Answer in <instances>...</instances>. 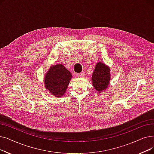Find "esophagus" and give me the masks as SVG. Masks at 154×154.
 <instances>
[{
	"label": "esophagus",
	"instance_id": "obj_1",
	"mask_svg": "<svg viewBox=\"0 0 154 154\" xmlns=\"http://www.w3.org/2000/svg\"><path fill=\"white\" fill-rule=\"evenodd\" d=\"M77 76L78 77H83L84 76V73L82 72V73H78V74L77 75Z\"/></svg>",
	"mask_w": 154,
	"mask_h": 154
}]
</instances>
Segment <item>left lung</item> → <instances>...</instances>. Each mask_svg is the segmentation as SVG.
<instances>
[{"instance_id": "8db88e82", "label": "left lung", "mask_w": 154, "mask_h": 154, "mask_svg": "<svg viewBox=\"0 0 154 154\" xmlns=\"http://www.w3.org/2000/svg\"><path fill=\"white\" fill-rule=\"evenodd\" d=\"M111 73L109 66L103 62H97L92 75V81L94 88L98 94L106 91L109 85Z\"/></svg>"}]
</instances>
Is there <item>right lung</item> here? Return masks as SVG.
Instances as JSON below:
<instances>
[{"mask_svg": "<svg viewBox=\"0 0 154 154\" xmlns=\"http://www.w3.org/2000/svg\"><path fill=\"white\" fill-rule=\"evenodd\" d=\"M72 78V73L62 64L51 66L44 77L45 88L56 97L63 96Z\"/></svg>", "mask_w": 154, "mask_h": 154, "instance_id": "1", "label": "right lung"}]
</instances>
